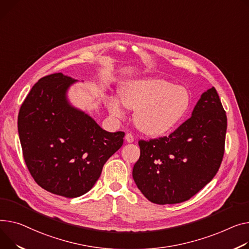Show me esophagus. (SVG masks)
Listing matches in <instances>:
<instances>
[{
  "instance_id": "34e87169",
  "label": "esophagus",
  "mask_w": 249,
  "mask_h": 249,
  "mask_svg": "<svg viewBox=\"0 0 249 249\" xmlns=\"http://www.w3.org/2000/svg\"><path fill=\"white\" fill-rule=\"evenodd\" d=\"M125 139H126V141H127L128 143H132V142L134 141V136L132 135L131 133H127L126 136H125Z\"/></svg>"
}]
</instances>
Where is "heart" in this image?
I'll return each instance as SVG.
<instances>
[{
    "instance_id": "b5f03b06",
    "label": "heart",
    "mask_w": 249,
    "mask_h": 249,
    "mask_svg": "<svg viewBox=\"0 0 249 249\" xmlns=\"http://www.w3.org/2000/svg\"><path fill=\"white\" fill-rule=\"evenodd\" d=\"M119 95L128 109H136L134 122L146 135L160 136L177 126L185 117L190 104L189 91L161 78H142L123 83ZM107 108L115 117L122 116L120 102L107 101Z\"/></svg>"
}]
</instances>
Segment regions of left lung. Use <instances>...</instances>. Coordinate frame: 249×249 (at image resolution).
<instances>
[{
  "label": "left lung",
  "instance_id": "obj_1",
  "mask_svg": "<svg viewBox=\"0 0 249 249\" xmlns=\"http://www.w3.org/2000/svg\"><path fill=\"white\" fill-rule=\"evenodd\" d=\"M226 113L214 87L204 92L192 116L169 136L140 140L133 179L149 201L175 204L199 192L216 175L224 154Z\"/></svg>",
  "mask_w": 249,
  "mask_h": 249
}]
</instances>
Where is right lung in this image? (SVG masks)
<instances>
[{"label":"right lung","instance_id":"add662e5","mask_svg":"<svg viewBox=\"0 0 249 249\" xmlns=\"http://www.w3.org/2000/svg\"><path fill=\"white\" fill-rule=\"evenodd\" d=\"M75 82L62 73L41 78L18 116L23 156L32 177L45 190L67 198L94 186L125 135L103 130L69 103L67 91Z\"/></svg>","mask_w":249,"mask_h":249}]
</instances>
